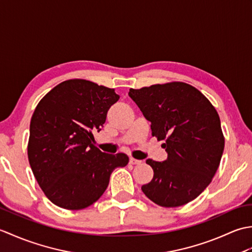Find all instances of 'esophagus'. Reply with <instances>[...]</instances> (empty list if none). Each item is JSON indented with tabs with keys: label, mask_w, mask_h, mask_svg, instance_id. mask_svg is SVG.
<instances>
[{
	"label": "esophagus",
	"mask_w": 252,
	"mask_h": 252,
	"mask_svg": "<svg viewBox=\"0 0 252 252\" xmlns=\"http://www.w3.org/2000/svg\"><path fill=\"white\" fill-rule=\"evenodd\" d=\"M130 163L131 164H141L142 161H141V160H137V159H134V158H130Z\"/></svg>",
	"instance_id": "34e87169"
}]
</instances>
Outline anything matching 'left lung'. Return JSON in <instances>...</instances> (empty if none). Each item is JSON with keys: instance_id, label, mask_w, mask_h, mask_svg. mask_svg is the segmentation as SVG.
Masks as SVG:
<instances>
[{"instance_id": "left-lung-1", "label": "left lung", "mask_w": 252, "mask_h": 252, "mask_svg": "<svg viewBox=\"0 0 252 252\" xmlns=\"http://www.w3.org/2000/svg\"><path fill=\"white\" fill-rule=\"evenodd\" d=\"M153 136L164 140L168 158L146 160L154 178L142 190L157 205L173 208L194 200L211 183L220 164L224 137L215 107L189 84L172 82L131 89Z\"/></svg>"}]
</instances>
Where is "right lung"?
<instances>
[{
  "mask_svg": "<svg viewBox=\"0 0 252 252\" xmlns=\"http://www.w3.org/2000/svg\"><path fill=\"white\" fill-rule=\"evenodd\" d=\"M120 96L87 80H68L37 104L30 122L28 158L35 179L54 205L80 210L99 199L110 174L126 167V154H106L93 145L107 112Z\"/></svg>",
  "mask_w": 252,
  "mask_h": 252,
  "instance_id": "right-lung-1",
  "label": "right lung"
}]
</instances>
